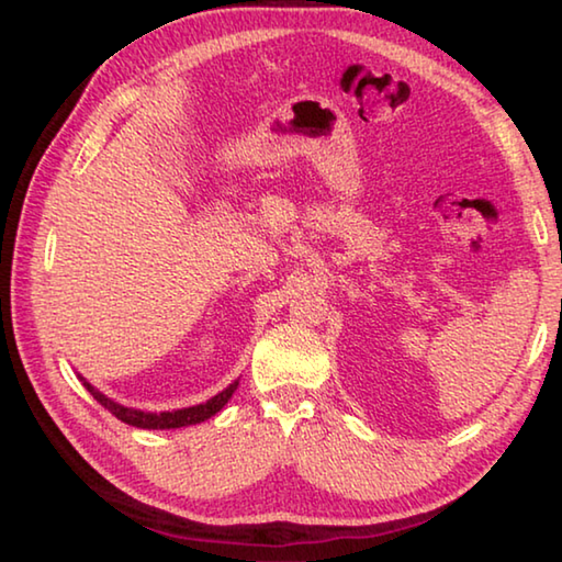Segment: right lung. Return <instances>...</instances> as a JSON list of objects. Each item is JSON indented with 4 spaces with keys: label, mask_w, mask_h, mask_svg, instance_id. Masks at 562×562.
Returning a JSON list of instances; mask_svg holds the SVG:
<instances>
[{
    "label": "right lung",
    "mask_w": 562,
    "mask_h": 562,
    "mask_svg": "<svg viewBox=\"0 0 562 562\" xmlns=\"http://www.w3.org/2000/svg\"><path fill=\"white\" fill-rule=\"evenodd\" d=\"M79 379H81V384L87 386V392L93 398H97V402L103 408H109V412L116 416L119 422L128 424V426H136V429H183V426L207 422V418L215 416L227 402H231V396L235 394L237 384H240V379H235V382L227 384L223 392H217L213 398H207V402L195 404V406L173 408V412H144V408H131V406H123L119 402H113L111 396L99 392V389L89 384L81 374H79Z\"/></svg>",
    "instance_id": "obj_1"
}]
</instances>
